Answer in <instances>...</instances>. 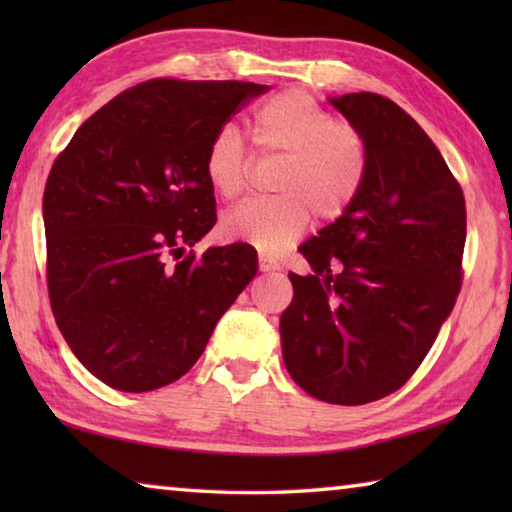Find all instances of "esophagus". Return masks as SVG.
Segmentation results:
<instances>
[{
  "mask_svg": "<svg viewBox=\"0 0 512 512\" xmlns=\"http://www.w3.org/2000/svg\"><path fill=\"white\" fill-rule=\"evenodd\" d=\"M277 268H280V266L271 262L268 257H259V271H262V273H273V271H277Z\"/></svg>",
  "mask_w": 512,
  "mask_h": 512,
  "instance_id": "obj_1",
  "label": "esophagus"
}]
</instances>
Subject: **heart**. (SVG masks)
<instances>
[{
  "label": "heart",
  "mask_w": 512,
  "mask_h": 512,
  "mask_svg": "<svg viewBox=\"0 0 512 512\" xmlns=\"http://www.w3.org/2000/svg\"><path fill=\"white\" fill-rule=\"evenodd\" d=\"M250 137L262 155H280L277 196L248 198L223 216L225 239L262 253H280L307 228L311 210L336 219L359 196L368 153L357 128L334 121L320 103L300 90L275 94L250 117ZM205 173L225 198L237 196L248 180V155L235 126H223L207 146Z\"/></svg>",
  "instance_id": "heart-1"
}]
</instances>
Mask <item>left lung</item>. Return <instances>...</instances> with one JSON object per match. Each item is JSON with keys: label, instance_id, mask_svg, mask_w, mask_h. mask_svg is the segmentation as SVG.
I'll return each instance as SVG.
<instances>
[{"label": "left lung", "instance_id": "1", "mask_svg": "<svg viewBox=\"0 0 512 512\" xmlns=\"http://www.w3.org/2000/svg\"><path fill=\"white\" fill-rule=\"evenodd\" d=\"M366 142L359 196L300 246L280 318L291 379L316 400L359 406L395 393L427 357L463 282L465 198L411 115L391 99H329Z\"/></svg>", "mask_w": 512, "mask_h": 512}]
</instances>
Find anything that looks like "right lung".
<instances>
[{
    "instance_id": "right-lung-1",
    "label": "right lung",
    "mask_w": 512,
    "mask_h": 512,
    "mask_svg": "<svg viewBox=\"0 0 512 512\" xmlns=\"http://www.w3.org/2000/svg\"><path fill=\"white\" fill-rule=\"evenodd\" d=\"M268 85L151 79L85 121L49 171L42 216L58 329L124 393L185 375L257 273L248 244L187 246L216 223L207 146Z\"/></svg>"
}]
</instances>
